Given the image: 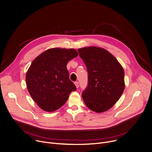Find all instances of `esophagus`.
Here are the masks:
<instances>
[{
    "label": "esophagus",
    "mask_w": 152,
    "mask_h": 152,
    "mask_svg": "<svg viewBox=\"0 0 152 152\" xmlns=\"http://www.w3.org/2000/svg\"><path fill=\"white\" fill-rule=\"evenodd\" d=\"M75 84L76 88H79V82H75Z\"/></svg>",
    "instance_id": "obj_1"
}]
</instances>
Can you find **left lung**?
Wrapping results in <instances>:
<instances>
[{"label": "left lung", "mask_w": 152, "mask_h": 152, "mask_svg": "<svg viewBox=\"0 0 152 152\" xmlns=\"http://www.w3.org/2000/svg\"><path fill=\"white\" fill-rule=\"evenodd\" d=\"M77 51L88 75V86L82 91V99L94 112L107 111L119 100L125 88L124 69L104 48L87 47Z\"/></svg>", "instance_id": "8db88e82"}]
</instances>
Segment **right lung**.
I'll return each instance as SVG.
<instances>
[{"label":"right lung","mask_w":152,"mask_h":152,"mask_svg":"<svg viewBox=\"0 0 152 152\" xmlns=\"http://www.w3.org/2000/svg\"><path fill=\"white\" fill-rule=\"evenodd\" d=\"M77 55L73 48H53L32 62L26 74V87L33 101L44 111H56L76 90L69 78L66 65Z\"/></svg>","instance_id":"obj_1"}]
</instances>
